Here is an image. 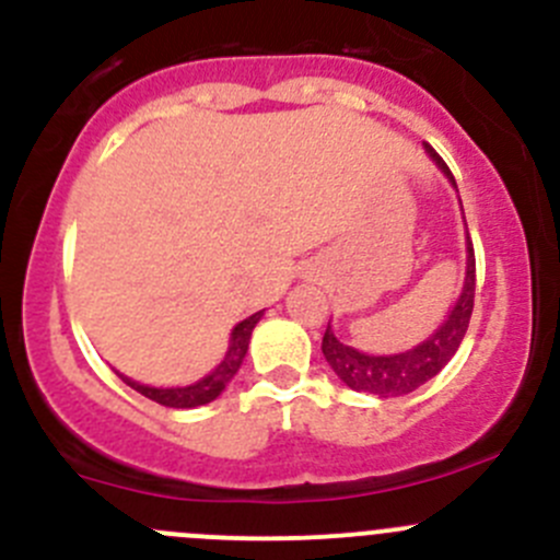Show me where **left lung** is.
Instances as JSON below:
<instances>
[{
  "label": "left lung",
  "mask_w": 560,
  "mask_h": 560,
  "mask_svg": "<svg viewBox=\"0 0 560 560\" xmlns=\"http://www.w3.org/2000/svg\"><path fill=\"white\" fill-rule=\"evenodd\" d=\"M425 149L431 154V160L442 167V173H447V178L455 184L447 162L428 143ZM466 281H463L460 298H457L455 308L450 312L447 319L442 322V327L428 341H422L420 347L400 354H365L338 341L332 336L330 322H327V330L322 336V354H325V360L330 363V369L336 371L343 385L358 389V393L395 398V395H406L411 389L425 385L428 380H433L453 360V354L457 352V347H460L463 336L468 330V319H471L474 312V290H477V262H474L471 238H466Z\"/></svg>",
  "instance_id": "1"
}]
</instances>
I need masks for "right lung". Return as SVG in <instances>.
I'll return each instance as SVG.
<instances>
[{
	"mask_svg": "<svg viewBox=\"0 0 560 560\" xmlns=\"http://www.w3.org/2000/svg\"><path fill=\"white\" fill-rule=\"evenodd\" d=\"M259 316H262V312L252 314L248 319L235 325L233 338H230V349H228V354H224L222 363H219L217 369L206 376V380L195 382V385L145 387V385H138V382L127 380V376H121V380L127 382L132 389H138L140 395H145V398L156 400V404H162V406H171V409H195V406L211 404L213 398H219V395H222V389L228 387V382L238 374L241 363H244V358H246L248 338H252V330H254V325L259 322Z\"/></svg>",
	"mask_w": 560,
	"mask_h": 560,
	"instance_id": "right-lung-1",
	"label": "right lung"
}]
</instances>
